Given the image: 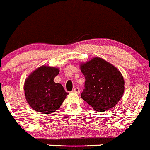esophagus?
Listing matches in <instances>:
<instances>
[{"instance_id": "esophagus-1", "label": "esophagus", "mask_w": 150, "mask_h": 150, "mask_svg": "<svg viewBox=\"0 0 150 150\" xmlns=\"http://www.w3.org/2000/svg\"><path fill=\"white\" fill-rule=\"evenodd\" d=\"M73 92H76V93H77V94H79V93H80V88H79V87H75V88L73 89Z\"/></svg>"}]
</instances>
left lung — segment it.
<instances>
[{
	"instance_id": "8db88e82",
	"label": "left lung",
	"mask_w": 150,
	"mask_h": 150,
	"mask_svg": "<svg viewBox=\"0 0 150 150\" xmlns=\"http://www.w3.org/2000/svg\"><path fill=\"white\" fill-rule=\"evenodd\" d=\"M85 78L81 97L94 110L104 111L113 107L124 92V80L113 65L100 58H94L82 64Z\"/></svg>"
}]
</instances>
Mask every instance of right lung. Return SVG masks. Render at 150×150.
<instances>
[{
    "label": "right lung",
    "instance_id": "1",
    "mask_svg": "<svg viewBox=\"0 0 150 150\" xmlns=\"http://www.w3.org/2000/svg\"><path fill=\"white\" fill-rule=\"evenodd\" d=\"M58 73V68L43 65L25 80L26 99L34 111L51 114L61 106L68 93L61 84L53 81Z\"/></svg>",
    "mask_w": 150,
    "mask_h": 150
}]
</instances>
